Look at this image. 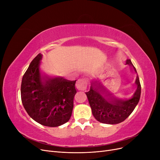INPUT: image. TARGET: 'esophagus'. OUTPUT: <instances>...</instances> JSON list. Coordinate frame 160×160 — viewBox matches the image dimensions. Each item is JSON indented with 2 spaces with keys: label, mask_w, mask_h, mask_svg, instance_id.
Instances as JSON below:
<instances>
[{
  "label": "esophagus",
  "mask_w": 160,
  "mask_h": 160,
  "mask_svg": "<svg viewBox=\"0 0 160 160\" xmlns=\"http://www.w3.org/2000/svg\"><path fill=\"white\" fill-rule=\"evenodd\" d=\"M76 87L79 91H85L88 87V81L85 79H79L77 82Z\"/></svg>",
  "instance_id": "esophagus-1"
}]
</instances>
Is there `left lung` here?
Masks as SVG:
<instances>
[{
	"label": "left lung",
	"mask_w": 160,
	"mask_h": 160,
	"mask_svg": "<svg viewBox=\"0 0 160 160\" xmlns=\"http://www.w3.org/2000/svg\"><path fill=\"white\" fill-rule=\"evenodd\" d=\"M126 64L132 65L134 71L137 72L131 60H127ZM135 84L137 90L133 98L123 101L114 98V97H109V98L106 99L105 97L107 98L111 94L105 91V88L98 81H93L90 90L86 92L85 94L95 118L98 122L106 124H117L126 119L136 107L141 95V84L138 75L135 80ZM102 93H105L107 95L103 96Z\"/></svg>",
	"instance_id": "1"
}]
</instances>
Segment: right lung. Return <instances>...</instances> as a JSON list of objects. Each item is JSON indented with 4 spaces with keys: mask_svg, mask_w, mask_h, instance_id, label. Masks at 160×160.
<instances>
[{
    "mask_svg": "<svg viewBox=\"0 0 160 160\" xmlns=\"http://www.w3.org/2000/svg\"><path fill=\"white\" fill-rule=\"evenodd\" d=\"M41 53L34 59L24 74L21 95L24 108L30 117L42 125L57 127L69 120L77 91L75 81L41 77Z\"/></svg>",
    "mask_w": 160,
    "mask_h": 160,
    "instance_id": "obj_1",
    "label": "right lung"
}]
</instances>
